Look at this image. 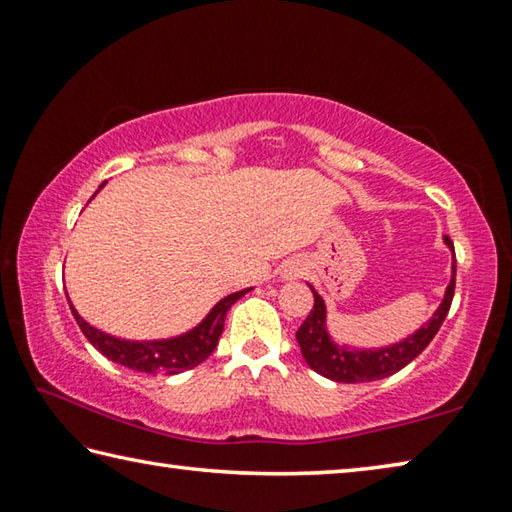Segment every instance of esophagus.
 <instances>
[{"mask_svg": "<svg viewBox=\"0 0 512 512\" xmlns=\"http://www.w3.org/2000/svg\"><path fill=\"white\" fill-rule=\"evenodd\" d=\"M300 275V268H296V266H289L287 271H284V277H289V280H293V277H298Z\"/></svg>", "mask_w": 512, "mask_h": 512, "instance_id": "obj_1", "label": "esophagus"}]
</instances>
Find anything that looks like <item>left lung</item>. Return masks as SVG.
<instances>
[{
    "label": "left lung",
    "instance_id": "obj_1",
    "mask_svg": "<svg viewBox=\"0 0 512 512\" xmlns=\"http://www.w3.org/2000/svg\"><path fill=\"white\" fill-rule=\"evenodd\" d=\"M445 244L454 250V244L449 241V237H445ZM454 287L456 257L452 264V282L447 284L445 298L436 309V314L431 316L429 323L420 327L415 334H411L409 339L379 350L341 348V345H336L329 339L325 327V302L318 296L316 289L311 287V293H314V307H311L305 323H302L296 332L302 357H305L309 368H314L318 375L332 381H341V384H361V381H377L391 377L404 366H409V363L433 341V336L438 334L440 325H443V320L447 318L449 307H452Z\"/></svg>",
    "mask_w": 512,
    "mask_h": 512
}]
</instances>
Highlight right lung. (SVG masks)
<instances>
[{"label":"right lung","mask_w":512,"mask_h":512,"mask_svg":"<svg viewBox=\"0 0 512 512\" xmlns=\"http://www.w3.org/2000/svg\"><path fill=\"white\" fill-rule=\"evenodd\" d=\"M248 291L250 289L230 293L228 298L216 302L214 309L205 316L203 323L196 325L192 332L180 334L176 339H164V341L117 339V336H110L106 332H101V329L92 327L90 323H85V320L79 316V311L74 309V305L69 307H72V314L76 318V323H79L81 332L85 334V339H88L94 348L103 354V357H108L115 363H121V366L131 370L146 372V375H176V372L196 368L198 363H203L207 357H210L223 332L225 314H228L230 307L235 305L239 298H244Z\"/></svg>","instance_id":"add662e5"}]
</instances>
